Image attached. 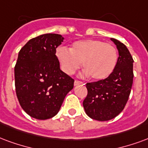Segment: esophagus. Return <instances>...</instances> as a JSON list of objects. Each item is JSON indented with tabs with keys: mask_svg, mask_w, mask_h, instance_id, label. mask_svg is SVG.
<instances>
[{
	"mask_svg": "<svg viewBox=\"0 0 148 148\" xmlns=\"http://www.w3.org/2000/svg\"><path fill=\"white\" fill-rule=\"evenodd\" d=\"M82 82H80V81H77V80H75L74 81V85L76 86V85H79V84H82Z\"/></svg>",
	"mask_w": 148,
	"mask_h": 148,
	"instance_id": "obj_1",
	"label": "esophagus"
}]
</instances>
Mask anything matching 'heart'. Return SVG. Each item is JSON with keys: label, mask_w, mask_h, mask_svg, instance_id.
<instances>
[{"label": "heart", "mask_w": 148, "mask_h": 148, "mask_svg": "<svg viewBox=\"0 0 148 148\" xmlns=\"http://www.w3.org/2000/svg\"><path fill=\"white\" fill-rule=\"evenodd\" d=\"M56 56L66 74H74L82 62L85 69L82 75H90L96 81L108 78L114 71L119 59L117 49L112 45L92 39L75 41L70 51L60 47Z\"/></svg>", "instance_id": "obj_1"}]
</instances>
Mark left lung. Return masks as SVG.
<instances>
[{
    "instance_id": "8db88e82",
    "label": "left lung",
    "mask_w": 148,
    "mask_h": 148,
    "mask_svg": "<svg viewBox=\"0 0 148 148\" xmlns=\"http://www.w3.org/2000/svg\"><path fill=\"white\" fill-rule=\"evenodd\" d=\"M110 40L119 50L115 69L106 79L86 84L88 94L83 101L85 113L97 121H108L124 109L130 95L133 81V60L124 44Z\"/></svg>"
}]
</instances>
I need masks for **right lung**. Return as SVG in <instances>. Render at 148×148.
Instances as JSON below:
<instances>
[{
    "instance_id": "add662e5",
    "label": "right lung",
    "mask_w": 148,
    "mask_h": 148,
    "mask_svg": "<svg viewBox=\"0 0 148 148\" xmlns=\"http://www.w3.org/2000/svg\"><path fill=\"white\" fill-rule=\"evenodd\" d=\"M64 38L45 34L32 38L18 52L15 66L16 96L23 110L45 120L59 112L74 80L60 70L56 48Z\"/></svg>"
}]
</instances>
